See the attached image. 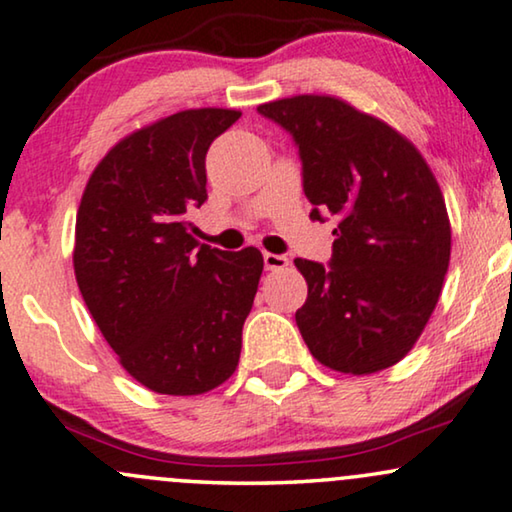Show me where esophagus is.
<instances>
[{"instance_id":"34e87169","label":"esophagus","mask_w":512,"mask_h":512,"mask_svg":"<svg viewBox=\"0 0 512 512\" xmlns=\"http://www.w3.org/2000/svg\"><path fill=\"white\" fill-rule=\"evenodd\" d=\"M263 263H265V270H284L286 265H289V258L282 254H268V251H265Z\"/></svg>"}]
</instances>
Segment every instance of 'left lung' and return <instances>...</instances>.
Instances as JSON below:
<instances>
[{"instance_id": "obj_1", "label": "left lung", "mask_w": 512, "mask_h": 512, "mask_svg": "<svg viewBox=\"0 0 512 512\" xmlns=\"http://www.w3.org/2000/svg\"><path fill=\"white\" fill-rule=\"evenodd\" d=\"M289 132L312 221H335L328 265L296 258L307 300L296 312L312 356L368 375L410 352L450 265V219L426 160L387 123L328 95L268 102Z\"/></svg>"}]
</instances>
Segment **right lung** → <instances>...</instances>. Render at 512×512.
Returning <instances> with one entry per match:
<instances>
[{
	"instance_id": "add662e5",
	"label": "right lung",
	"mask_w": 512,
	"mask_h": 512,
	"mask_svg": "<svg viewBox=\"0 0 512 512\" xmlns=\"http://www.w3.org/2000/svg\"><path fill=\"white\" fill-rule=\"evenodd\" d=\"M242 114L188 109L132 132L90 174L76 214L81 296L121 366L156 394L195 396L235 373L263 256L198 244L209 146Z\"/></svg>"
}]
</instances>
